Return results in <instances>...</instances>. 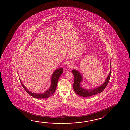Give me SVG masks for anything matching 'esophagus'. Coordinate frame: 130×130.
Listing matches in <instances>:
<instances>
[{"mask_svg": "<svg viewBox=\"0 0 130 130\" xmlns=\"http://www.w3.org/2000/svg\"><path fill=\"white\" fill-rule=\"evenodd\" d=\"M67 67L69 69H72L73 67V64L72 62H68L67 65Z\"/></svg>", "mask_w": 130, "mask_h": 130, "instance_id": "obj_1", "label": "esophagus"}]
</instances>
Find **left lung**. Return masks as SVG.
I'll list each match as a JSON object with an SVG mask.
<instances>
[{
  "label": "left lung",
  "mask_w": 130,
  "mask_h": 130,
  "mask_svg": "<svg viewBox=\"0 0 130 130\" xmlns=\"http://www.w3.org/2000/svg\"><path fill=\"white\" fill-rule=\"evenodd\" d=\"M110 73L108 75V77L106 79L105 82L101 86L98 87V88H94L93 90H88L84 89L80 86V83L82 80V77L80 72L76 70H73L72 72L74 76V82L73 83V89L75 92L79 95L83 97H86L91 96L100 93L106 88L108 83L110 80V76L111 74V64L110 65Z\"/></svg>",
  "instance_id": "8db88e82"
}]
</instances>
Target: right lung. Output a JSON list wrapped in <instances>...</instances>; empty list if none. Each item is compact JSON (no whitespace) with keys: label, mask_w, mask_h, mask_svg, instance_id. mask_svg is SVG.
I'll list each match as a JSON object with an SVG mask.
<instances>
[{"label":"right lung","mask_w":130,"mask_h":130,"mask_svg":"<svg viewBox=\"0 0 130 130\" xmlns=\"http://www.w3.org/2000/svg\"><path fill=\"white\" fill-rule=\"evenodd\" d=\"M62 72H63V68H62L57 69L54 71L52 75V77H51V85L50 88H49L48 90H47L46 92H44L43 94H37L36 93H33L32 92H30L28 90H27V89L25 86H24L22 82H21V80H20V81L24 90H25V91L28 94H29L30 95L37 99L47 98L52 95L55 91L58 80L60 76L62 75Z\"/></svg>","instance_id":"obj_1"}]
</instances>
